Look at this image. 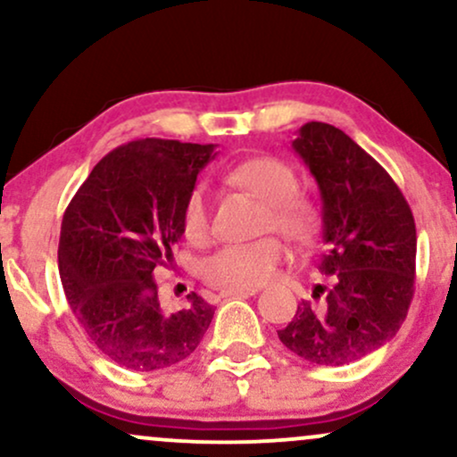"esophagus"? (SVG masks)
<instances>
[{"mask_svg":"<svg viewBox=\"0 0 457 457\" xmlns=\"http://www.w3.org/2000/svg\"><path fill=\"white\" fill-rule=\"evenodd\" d=\"M255 292L258 290H221V298H234V296H255Z\"/></svg>","mask_w":457,"mask_h":457,"instance_id":"esophagus-1","label":"esophagus"}]
</instances>
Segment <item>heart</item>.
I'll return each instance as SVG.
<instances>
[{
  "mask_svg": "<svg viewBox=\"0 0 457 457\" xmlns=\"http://www.w3.org/2000/svg\"><path fill=\"white\" fill-rule=\"evenodd\" d=\"M229 187L249 193L264 204L262 232H279L292 243L305 245L320 228V211L313 199L298 193V176L286 161L253 156L240 161L225 174ZM182 228L188 240L204 243L211 236V206L204 188H193L182 211ZM286 260V246L275 236L245 245H228L204 262L202 275L221 290H253L275 277Z\"/></svg>",
  "mask_w": 457,
  "mask_h": 457,
  "instance_id": "b5f03b06",
  "label": "heart"
}]
</instances>
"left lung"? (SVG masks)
<instances>
[{
    "instance_id": "8db88e82",
    "label": "left lung",
    "mask_w": 457,
    "mask_h": 457,
    "mask_svg": "<svg viewBox=\"0 0 457 457\" xmlns=\"http://www.w3.org/2000/svg\"><path fill=\"white\" fill-rule=\"evenodd\" d=\"M292 148L316 178L322 199L328 286L303 301L279 330L281 344L316 365H348L395 337L414 295L417 229L393 178L344 130L307 122Z\"/></svg>"
}]
</instances>
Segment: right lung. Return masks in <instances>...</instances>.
Segmentation results:
<instances>
[{
    "label": "right lung",
    "instance_id": "right-lung-1",
    "mask_svg": "<svg viewBox=\"0 0 457 457\" xmlns=\"http://www.w3.org/2000/svg\"><path fill=\"white\" fill-rule=\"evenodd\" d=\"M212 144L130 141L96 162L62 219L60 277L90 342L113 363L159 371L193 354L214 309L195 292L171 312L154 275L174 260L182 211Z\"/></svg>",
    "mask_w": 457,
    "mask_h": 457
}]
</instances>
